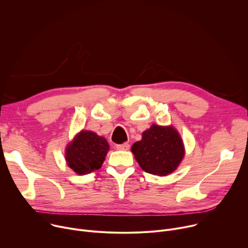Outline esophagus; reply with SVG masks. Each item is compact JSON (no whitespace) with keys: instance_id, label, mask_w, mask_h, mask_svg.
Instances as JSON below:
<instances>
[{"instance_id":"obj_1","label":"esophagus","mask_w":248,"mask_h":248,"mask_svg":"<svg viewBox=\"0 0 248 248\" xmlns=\"http://www.w3.org/2000/svg\"><path fill=\"white\" fill-rule=\"evenodd\" d=\"M116 149L120 150V151H128L130 149V145L128 143H124L122 145H117Z\"/></svg>"}]
</instances>
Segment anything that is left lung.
I'll return each instance as SVG.
<instances>
[{
  "label": "left lung",
  "instance_id": "8db88e82",
  "mask_svg": "<svg viewBox=\"0 0 248 248\" xmlns=\"http://www.w3.org/2000/svg\"><path fill=\"white\" fill-rule=\"evenodd\" d=\"M131 151L139 166L148 173L164 176L173 172L184 156L183 141L172 126L152 125Z\"/></svg>",
  "mask_w": 248,
  "mask_h": 248
}]
</instances>
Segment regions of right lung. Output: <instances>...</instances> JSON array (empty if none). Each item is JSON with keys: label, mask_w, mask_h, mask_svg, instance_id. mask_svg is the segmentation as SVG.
Segmentation results:
<instances>
[{"label": "right lung", "mask_w": 248, "mask_h": 248, "mask_svg": "<svg viewBox=\"0 0 248 248\" xmlns=\"http://www.w3.org/2000/svg\"><path fill=\"white\" fill-rule=\"evenodd\" d=\"M109 145L92 131H80L66 148V161L77 174L84 175L101 168Z\"/></svg>", "instance_id": "obj_1"}]
</instances>
